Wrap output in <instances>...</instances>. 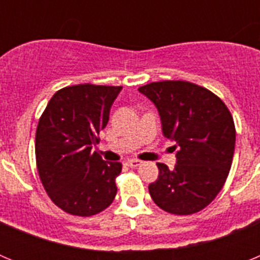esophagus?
<instances>
[{
	"label": "esophagus",
	"mask_w": 260,
	"mask_h": 260,
	"mask_svg": "<svg viewBox=\"0 0 260 260\" xmlns=\"http://www.w3.org/2000/svg\"><path fill=\"white\" fill-rule=\"evenodd\" d=\"M126 165L130 168H137L141 165V161H139V160H137V158H133V160H127V161H126Z\"/></svg>",
	"instance_id": "obj_1"
}]
</instances>
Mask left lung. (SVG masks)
Masks as SVG:
<instances>
[{"mask_svg": "<svg viewBox=\"0 0 260 260\" xmlns=\"http://www.w3.org/2000/svg\"><path fill=\"white\" fill-rule=\"evenodd\" d=\"M138 89L156 105L162 134L177 148L174 169L157 162V180L148 186L151 198L173 215L199 212L229 174L236 144L233 117L219 96L185 80L153 82Z\"/></svg>", "mask_w": 260, "mask_h": 260, "instance_id": "left-lung-1", "label": "left lung"}]
</instances>
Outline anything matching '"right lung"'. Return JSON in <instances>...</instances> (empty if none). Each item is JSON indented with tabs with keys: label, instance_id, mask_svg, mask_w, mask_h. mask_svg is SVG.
Here are the masks:
<instances>
[{
	"label": "right lung",
	"instance_id": "obj_1",
	"mask_svg": "<svg viewBox=\"0 0 260 260\" xmlns=\"http://www.w3.org/2000/svg\"><path fill=\"white\" fill-rule=\"evenodd\" d=\"M121 86L84 83L58 89L36 128V167L48 197L74 216H92L117 194L121 162L104 161L92 151Z\"/></svg>",
	"mask_w": 260,
	"mask_h": 260
}]
</instances>
